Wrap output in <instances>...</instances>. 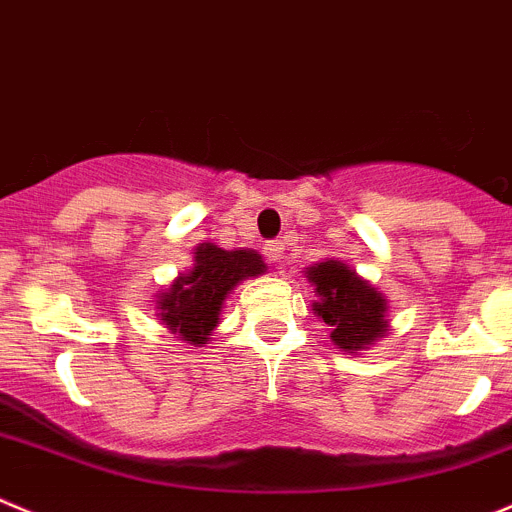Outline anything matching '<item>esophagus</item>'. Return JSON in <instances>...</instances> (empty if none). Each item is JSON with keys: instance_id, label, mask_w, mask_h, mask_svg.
<instances>
[{"instance_id": "34e87169", "label": "esophagus", "mask_w": 512, "mask_h": 512, "mask_svg": "<svg viewBox=\"0 0 512 512\" xmlns=\"http://www.w3.org/2000/svg\"><path fill=\"white\" fill-rule=\"evenodd\" d=\"M264 253L269 264H281V259H284V246L281 243H266Z\"/></svg>"}]
</instances>
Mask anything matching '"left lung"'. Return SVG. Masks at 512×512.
<instances>
[{"instance_id": "8db88e82", "label": "left lung", "mask_w": 512, "mask_h": 512, "mask_svg": "<svg viewBox=\"0 0 512 512\" xmlns=\"http://www.w3.org/2000/svg\"><path fill=\"white\" fill-rule=\"evenodd\" d=\"M314 286V314L332 326V342L342 352L359 354L389 332V301L344 261L326 259L306 269Z\"/></svg>"}]
</instances>
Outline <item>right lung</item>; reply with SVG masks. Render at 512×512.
Instances as JSON below:
<instances>
[{"label": "right lung", "instance_id": "add662e5", "mask_svg": "<svg viewBox=\"0 0 512 512\" xmlns=\"http://www.w3.org/2000/svg\"><path fill=\"white\" fill-rule=\"evenodd\" d=\"M264 271L261 253L251 248L226 251L216 243H198L193 248L191 269L175 276L168 289H160L155 296V316L175 339L203 347L211 342L228 294L241 281L261 276Z\"/></svg>", "mask_w": 512, "mask_h": 512}]
</instances>
